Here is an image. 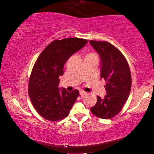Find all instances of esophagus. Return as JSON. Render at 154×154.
Instances as JSON below:
<instances>
[{"label": "esophagus", "instance_id": "obj_1", "mask_svg": "<svg viewBox=\"0 0 154 154\" xmlns=\"http://www.w3.org/2000/svg\"><path fill=\"white\" fill-rule=\"evenodd\" d=\"M79 94H80L81 96H83V95H85L87 94V93H86V92H85V91H81L80 92H79Z\"/></svg>", "mask_w": 154, "mask_h": 154}]
</instances>
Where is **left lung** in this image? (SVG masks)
Returning a JSON list of instances; mask_svg holds the SVG:
<instances>
[{"label": "left lung", "mask_w": 154, "mask_h": 154, "mask_svg": "<svg viewBox=\"0 0 154 154\" xmlns=\"http://www.w3.org/2000/svg\"><path fill=\"white\" fill-rule=\"evenodd\" d=\"M101 60L100 77L106 82L107 93L103 98L97 96V102L91 109L95 116L111 119L121 111L131 90V73L126 59L121 51L106 41L90 40Z\"/></svg>", "instance_id": "1"}]
</instances>
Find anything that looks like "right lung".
Listing matches in <instances>:
<instances>
[{"mask_svg": "<svg viewBox=\"0 0 154 154\" xmlns=\"http://www.w3.org/2000/svg\"><path fill=\"white\" fill-rule=\"evenodd\" d=\"M88 43L85 39L69 38L52 41L35 61L29 79L28 93L33 107L42 117L57 122L69 114L79 91L60 90L59 76L70 56Z\"/></svg>", "mask_w": 154, "mask_h": 154, "instance_id": "1", "label": "right lung"}]
</instances>
